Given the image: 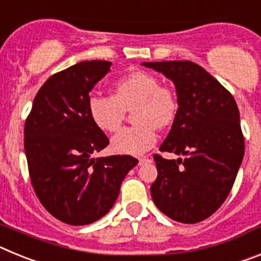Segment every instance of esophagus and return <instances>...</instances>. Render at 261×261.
<instances>
[{"label": "esophagus", "mask_w": 261, "mask_h": 261, "mask_svg": "<svg viewBox=\"0 0 261 261\" xmlns=\"http://www.w3.org/2000/svg\"><path fill=\"white\" fill-rule=\"evenodd\" d=\"M147 162H150V158H149V156H142V158L138 159V163H140V165H145V163Z\"/></svg>", "instance_id": "34e87169"}]
</instances>
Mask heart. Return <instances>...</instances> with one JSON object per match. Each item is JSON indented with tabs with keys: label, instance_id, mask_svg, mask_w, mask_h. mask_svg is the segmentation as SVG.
I'll return each instance as SVG.
<instances>
[{
	"label": "heart",
	"instance_id": "b5f03b06",
	"mask_svg": "<svg viewBox=\"0 0 261 261\" xmlns=\"http://www.w3.org/2000/svg\"><path fill=\"white\" fill-rule=\"evenodd\" d=\"M133 110V126L121 129L111 140L116 153L141 155L156 142V126L174 123L179 103L174 90L159 85L155 75L136 70L116 81L112 96L91 95L87 100L90 119L103 132H116L125 111Z\"/></svg>",
	"mask_w": 261,
	"mask_h": 261
}]
</instances>
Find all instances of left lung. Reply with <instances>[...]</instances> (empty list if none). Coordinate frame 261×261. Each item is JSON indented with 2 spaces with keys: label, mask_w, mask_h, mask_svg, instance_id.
<instances>
[{
  "label": "left lung",
  "mask_w": 261,
  "mask_h": 261,
  "mask_svg": "<svg viewBox=\"0 0 261 261\" xmlns=\"http://www.w3.org/2000/svg\"><path fill=\"white\" fill-rule=\"evenodd\" d=\"M142 65L174 82L179 103L171 130L159 150L180 158L154 155L158 176L150 187L151 199L171 220L201 222L223 204L243 161L238 106L231 94L195 62Z\"/></svg>",
  "instance_id": "8db88e82"
}]
</instances>
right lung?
Masks as SVG:
<instances>
[{"label": "right lung", "instance_id": "obj_1", "mask_svg": "<svg viewBox=\"0 0 261 261\" xmlns=\"http://www.w3.org/2000/svg\"><path fill=\"white\" fill-rule=\"evenodd\" d=\"M111 62L81 61L45 81L24 124V151L38 199L57 220L89 225L110 212L125 175L138 163L130 155L93 158L110 141L91 121L90 91Z\"/></svg>", "mask_w": 261, "mask_h": 261}]
</instances>
